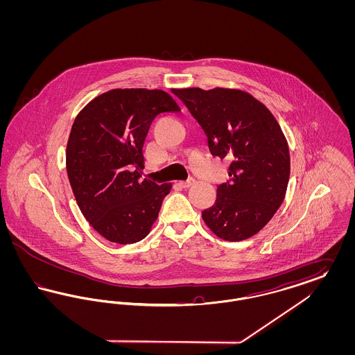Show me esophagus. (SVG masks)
<instances>
[{"instance_id":"34e87169","label":"esophagus","mask_w":355,"mask_h":355,"mask_svg":"<svg viewBox=\"0 0 355 355\" xmlns=\"http://www.w3.org/2000/svg\"><path fill=\"white\" fill-rule=\"evenodd\" d=\"M194 184H196V180H194V178H189V180H186V181H181V182H180V185L182 186V187H185V189L194 185Z\"/></svg>"}]
</instances>
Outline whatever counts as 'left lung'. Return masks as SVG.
Instances as JSON below:
<instances>
[{"instance_id":"left-lung-1","label":"left lung","mask_w":355,"mask_h":355,"mask_svg":"<svg viewBox=\"0 0 355 355\" xmlns=\"http://www.w3.org/2000/svg\"><path fill=\"white\" fill-rule=\"evenodd\" d=\"M207 135L213 155L229 158V181L217 187L216 203L202 220L220 239L255 236L277 213L286 194L290 153L270 110L239 89H175Z\"/></svg>"}]
</instances>
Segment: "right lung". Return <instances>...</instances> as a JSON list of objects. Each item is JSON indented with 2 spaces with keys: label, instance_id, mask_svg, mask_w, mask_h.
Listing matches in <instances>:
<instances>
[{
  "label": "right lung",
  "instance_id": "obj_1",
  "mask_svg": "<svg viewBox=\"0 0 355 355\" xmlns=\"http://www.w3.org/2000/svg\"><path fill=\"white\" fill-rule=\"evenodd\" d=\"M159 89H113L89 102L73 122L67 171L86 220L103 238L135 243L152 230L171 184L139 180L153 119L180 112Z\"/></svg>",
  "mask_w": 355,
  "mask_h": 355
}]
</instances>
